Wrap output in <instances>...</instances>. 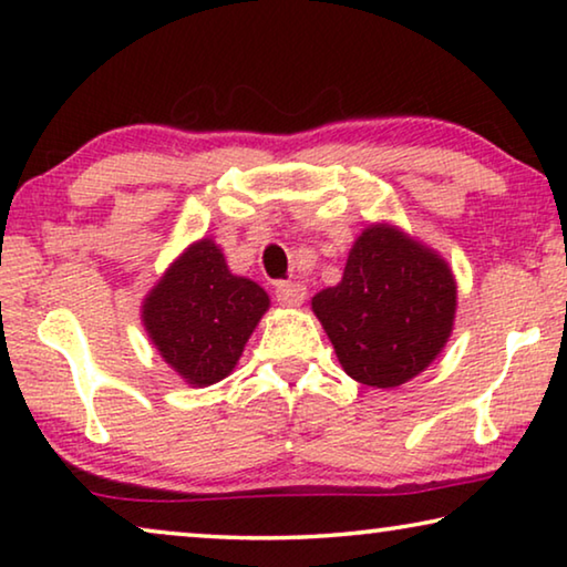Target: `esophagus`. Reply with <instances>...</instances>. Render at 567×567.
Instances as JSON below:
<instances>
[{
  "label": "esophagus",
  "mask_w": 567,
  "mask_h": 567,
  "mask_svg": "<svg viewBox=\"0 0 567 567\" xmlns=\"http://www.w3.org/2000/svg\"><path fill=\"white\" fill-rule=\"evenodd\" d=\"M275 297L277 302L285 307H300L307 297L305 285L300 282H277L275 285Z\"/></svg>",
  "instance_id": "34e87169"
}]
</instances>
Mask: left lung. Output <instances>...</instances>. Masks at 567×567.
<instances>
[{"mask_svg": "<svg viewBox=\"0 0 567 567\" xmlns=\"http://www.w3.org/2000/svg\"><path fill=\"white\" fill-rule=\"evenodd\" d=\"M450 267L398 229H364L342 282L312 297V310L352 380L398 388L433 362L453 332Z\"/></svg>", "mask_w": 567, "mask_h": 567, "instance_id": "left-lung-1", "label": "left lung"}]
</instances>
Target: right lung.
Returning a JSON list of instances; mask_svg holds the SVG:
<instances>
[{
	"label": "right lung",
	"instance_id": "obj_1",
	"mask_svg": "<svg viewBox=\"0 0 567 567\" xmlns=\"http://www.w3.org/2000/svg\"><path fill=\"white\" fill-rule=\"evenodd\" d=\"M270 300L260 285L227 270L213 239H199L145 300L152 342L189 385L229 375Z\"/></svg>",
	"mask_w": 567,
	"mask_h": 567
}]
</instances>
